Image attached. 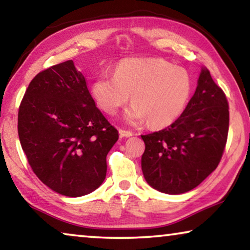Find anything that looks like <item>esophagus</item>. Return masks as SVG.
<instances>
[{
    "label": "esophagus",
    "mask_w": 250,
    "mask_h": 250,
    "mask_svg": "<svg viewBox=\"0 0 250 250\" xmlns=\"http://www.w3.org/2000/svg\"><path fill=\"white\" fill-rule=\"evenodd\" d=\"M119 135L122 138H129V136L133 135V133L131 131H127V129H119Z\"/></svg>",
    "instance_id": "obj_1"
}]
</instances>
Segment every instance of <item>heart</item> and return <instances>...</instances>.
<instances>
[{
    "label": "heart",
    "instance_id": "1",
    "mask_svg": "<svg viewBox=\"0 0 250 250\" xmlns=\"http://www.w3.org/2000/svg\"><path fill=\"white\" fill-rule=\"evenodd\" d=\"M192 91L186 68L159 58H127L116 66L115 74L102 73L91 87L94 101L104 112L115 115L131 98L125 114L131 124L148 119L155 127L167 126L182 114Z\"/></svg>",
    "mask_w": 250,
    "mask_h": 250
}]
</instances>
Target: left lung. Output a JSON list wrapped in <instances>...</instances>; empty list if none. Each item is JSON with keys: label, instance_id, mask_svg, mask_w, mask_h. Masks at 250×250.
<instances>
[{"label": "left lung", "instance_id": "1", "mask_svg": "<svg viewBox=\"0 0 250 250\" xmlns=\"http://www.w3.org/2000/svg\"><path fill=\"white\" fill-rule=\"evenodd\" d=\"M229 104L209 70H201L198 86L182 115L166 128L141 135L145 179L168 194L192 190L216 169L229 133Z\"/></svg>", "mask_w": 250, "mask_h": 250}]
</instances>
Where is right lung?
I'll use <instances>...</instances> for the list:
<instances>
[{
	"label": "right lung",
	"mask_w": 250,
	"mask_h": 250,
	"mask_svg": "<svg viewBox=\"0 0 250 250\" xmlns=\"http://www.w3.org/2000/svg\"><path fill=\"white\" fill-rule=\"evenodd\" d=\"M18 134L35 175L67 197L84 196L101 186L105 158L118 140L73 60L33 78L19 105Z\"/></svg>",
	"instance_id": "right-lung-1"
}]
</instances>
